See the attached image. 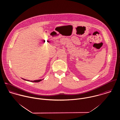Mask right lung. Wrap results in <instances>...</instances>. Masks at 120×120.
Returning a JSON list of instances; mask_svg holds the SVG:
<instances>
[{
  "label": "right lung",
  "instance_id": "add662e5",
  "mask_svg": "<svg viewBox=\"0 0 120 120\" xmlns=\"http://www.w3.org/2000/svg\"><path fill=\"white\" fill-rule=\"evenodd\" d=\"M25 80H25L24 79H23ZM42 80V79H40V80H34V81H29V80H26V81H30V82H39L40 81H41Z\"/></svg>",
  "mask_w": 120,
  "mask_h": 120
}]
</instances>
